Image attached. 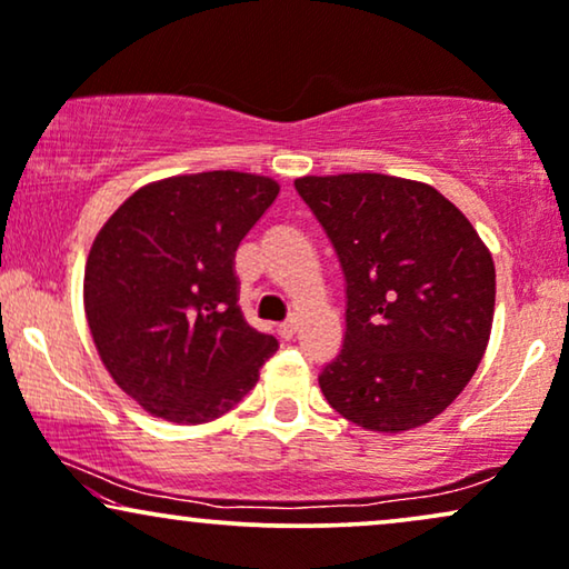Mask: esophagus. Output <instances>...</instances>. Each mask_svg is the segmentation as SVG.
Returning <instances> with one entry per match:
<instances>
[{
  "label": "esophagus",
  "mask_w": 569,
  "mask_h": 569,
  "mask_svg": "<svg viewBox=\"0 0 569 569\" xmlns=\"http://www.w3.org/2000/svg\"><path fill=\"white\" fill-rule=\"evenodd\" d=\"M296 329H298V319H287V321H282V325H279V335H282L284 340H292Z\"/></svg>",
  "instance_id": "obj_1"
}]
</instances>
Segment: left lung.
Returning a JSON list of instances; mask_svg holds the SVG:
<instances>
[{
    "instance_id": "1",
    "label": "left lung",
    "mask_w": 569,
    "mask_h": 569,
    "mask_svg": "<svg viewBox=\"0 0 569 569\" xmlns=\"http://www.w3.org/2000/svg\"><path fill=\"white\" fill-rule=\"evenodd\" d=\"M346 277V338L321 369L335 411L375 432L438 417L488 348L493 258L438 189L385 173L296 179Z\"/></svg>"
}]
</instances>
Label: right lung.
<instances>
[{
    "mask_svg": "<svg viewBox=\"0 0 569 569\" xmlns=\"http://www.w3.org/2000/svg\"><path fill=\"white\" fill-rule=\"evenodd\" d=\"M277 181L208 171L147 184L89 250L83 308L118 388L177 425L219 419L279 348L240 311L234 252Z\"/></svg>",
    "mask_w": 569,
    "mask_h": 569,
    "instance_id": "add662e5",
    "label": "right lung"
}]
</instances>
